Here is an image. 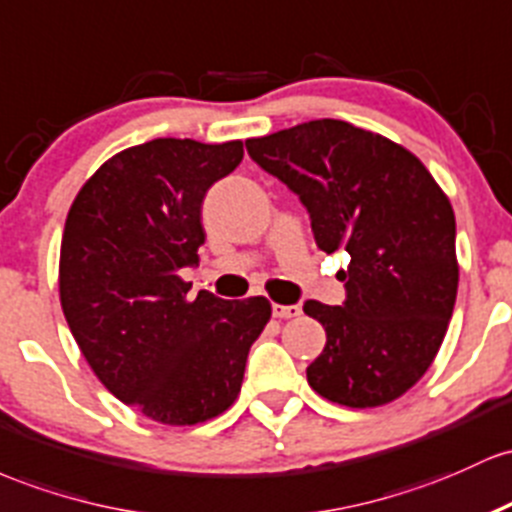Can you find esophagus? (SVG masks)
I'll list each match as a JSON object with an SVG mask.
<instances>
[{"label":"esophagus","mask_w":512,"mask_h":512,"mask_svg":"<svg viewBox=\"0 0 512 512\" xmlns=\"http://www.w3.org/2000/svg\"><path fill=\"white\" fill-rule=\"evenodd\" d=\"M302 309L297 304H273V317L278 319H292V317H300Z\"/></svg>","instance_id":"1"}]
</instances>
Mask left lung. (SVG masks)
I'll list each match as a JSON object with an SVG mask.
<instances>
[{
    "label": "left lung",
    "mask_w": 512,
    "mask_h": 512,
    "mask_svg": "<svg viewBox=\"0 0 512 512\" xmlns=\"http://www.w3.org/2000/svg\"><path fill=\"white\" fill-rule=\"evenodd\" d=\"M246 152L300 198L321 251L350 254L343 304L304 302L326 331L309 387L350 409L399 399L426 375L455 309L447 195L409 149L346 120L254 137Z\"/></svg>",
    "instance_id": "obj_1"
}]
</instances>
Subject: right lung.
<instances>
[{"mask_svg": "<svg viewBox=\"0 0 512 512\" xmlns=\"http://www.w3.org/2000/svg\"><path fill=\"white\" fill-rule=\"evenodd\" d=\"M244 159L239 140L157 137L116 154L74 198L60 246L67 324L116 399L166 426H195L237 399L266 297L229 302L181 271L205 244V193Z\"/></svg>", "mask_w": 512, "mask_h": 512, "instance_id": "right-lung-1", "label": "right lung"}]
</instances>
